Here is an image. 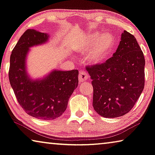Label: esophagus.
Segmentation results:
<instances>
[{
	"label": "esophagus",
	"mask_w": 155,
	"mask_h": 155,
	"mask_svg": "<svg viewBox=\"0 0 155 155\" xmlns=\"http://www.w3.org/2000/svg\"><path fill=\"white\" fill-rule=\"evenodd\" d=\"M89 78V76H88L87 73L85 71L81 70L79 72V74H78V79H79L80 82H83L87 80Z\"/></svg>",
	"instance_id": "esophagus-1"
}]
</instances>
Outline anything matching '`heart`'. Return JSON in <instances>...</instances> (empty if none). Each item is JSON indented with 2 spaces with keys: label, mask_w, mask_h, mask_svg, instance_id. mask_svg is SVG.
Returning a JSON list of instances; mask_svg holds the SVG:
<instances>
[{
  "label": "heart",
  "mask_w": 155,
  "mask_h": 155,
  "mask_svg": "<svg viewBox=\"0 0 155 155\" xmlns=\"http://www.w3.org/2000/svg\"><path fill=\"white\" fill-rule=\"evenodd\" d=\"M115 39L110 33L99 32L88 34L81 39L75 46V50L86 55L87 60L94 65L104 63L108 59L114 48Z\"/></svg>",
  "instance_id": "heart-1"
}]
</instances>
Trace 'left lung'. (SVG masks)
Listing matches in <instances>:
<instances>
[{"mask_svg":"<svg viewBox=\"0 0 155 155\" xmlns=\"http://www.w3.org/2000/svg\"><path fill=\"white\" fill-rule=\"evenodd\" d=\"M143 53L132 34L124 30L113 56L99 65L87 66L92 80L96 112L106 118L130 111L145 84Z\"/></svg>","mask_w":155,"mask_h":155,"instance_id":"8db88e82","label":"left lung"}]
</instances>
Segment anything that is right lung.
Masks as SVG:
<instances>
[{"mask_svg":"<svg viewBox=\"0 0 155 155\" xmlns=\"http://www.w3.org/2000/svg\"><path fill=\"white\" fill-rule=\"evenodd\" d=\"M48 39V34L26 30L12 51L9 70V82L19 105L27 114L43 120L62 115L78 83L77 70H54L41 79L29 77L26 68L29 48L42 45Z\"/></svg>","mask_w":155,"mask_h":155,"instance_id":"1","label":"right lung"}]
</instances>
